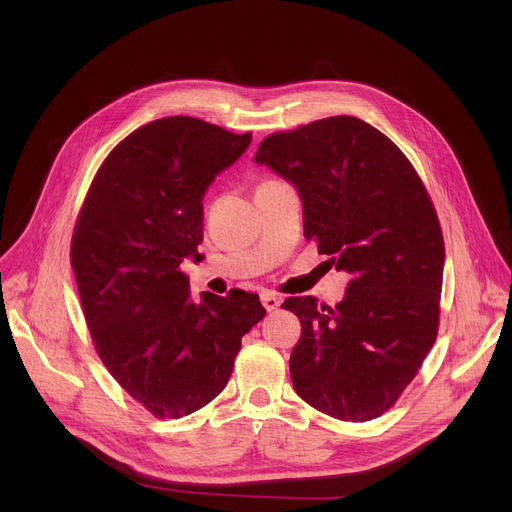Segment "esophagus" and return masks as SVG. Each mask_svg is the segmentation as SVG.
Returning <instances> with one entry per match:
<instances>
[{
    "label": "esophagus",
    "mask_w": 512,
    "mask_h": 512,
    "mask_svg": "<svg viewBox=\"0 0 512 512\" xmlns=\"http://www.w3.org/2000/svg\"><path fill=\"white\" fill-rule=\"evenodd\" d=\"M261 304L265 306L267 312H273V310H277L281 306V298L275 296L273 291H263V294H261Z\"/></svg>",
    "instance_id": "obj_1"
}]
</instances>
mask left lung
Wrapping results in <instances>:
<instances>
[{"instance_id":"left-lung-1","label":"left lung","mask_w":512,"mask_h":512,"mask_svg":"<svg viewBox=\"0 0 512 512\" xmlns=\"http://www.w3.org/2000/svg\"><path fill=\"white\" fill-rule=\"evenodd\" d=\"M255 162L298 188L304 237L350 273L334 308L310 296L281 304L302 322L291 383L330 417L375 419L415 379L440 328L446 249L433 202L397 145L350 115L271 133Z\"/></svg>"}]
</instances>
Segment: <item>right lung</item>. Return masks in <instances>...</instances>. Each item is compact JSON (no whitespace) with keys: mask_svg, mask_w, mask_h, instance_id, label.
I'll return each instance as SVG.
<instances>
[{"mask_svg":"<svg viewBox=\"0 0 512 512\" xmlns=\"http://www.w3.org/2000/svg\"><path fill=\"white\" fill-rule=\"evenodd\" d=\"M196 117H164L119 141L97 170L70 241L85 320L111 377L152 415L180 419L233 373L241 338L267 314L257 294L190 298L202 196L249 148Z\"/></svg>","mask_w":512,"mask_h":512,"instance_id":"right-lung-1","label":"right lung"}]
</instances>
